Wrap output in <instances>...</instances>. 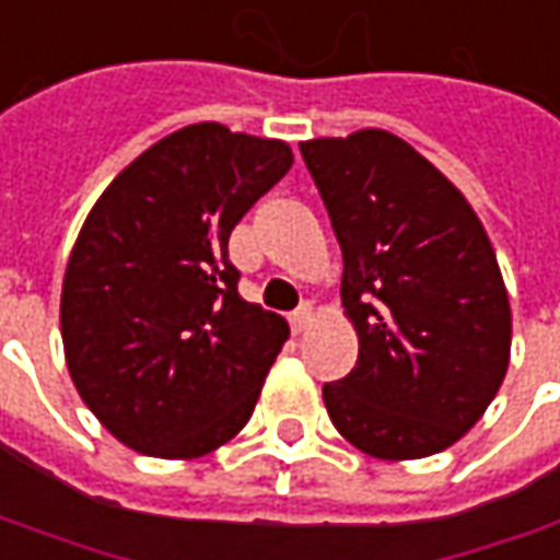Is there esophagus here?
I'll list each match as a JSON object with an SVG mask.
<instances>
[{"label": "esophagus", "instance_id": "obj_1", "mask_svg": "<svg viewBox=\"0 0 560 560\" xmlns=\"http://www.w3.org/2000/svg\"><path fill=\"white\" fill-rule=\"evenodd\" d=\"M288 322H291V330H294V334H303L312 322V303H300V306L288 315Z\"/></svg>", "mask_w": 560, "mask_h": 560}]
</instances>
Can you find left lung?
Instances as JSON below:
<instances>
[{"mask_svg": "<svg viewBox=\"0 0 560 560\" xmlns=\"http://www.w3.org/2000/svg\"><path fill=\"white\" fill-rule=\"evenodd\" d=\"M343 250L359 361L322 386L330 423L376 459L463 439L503 386L512 310L469 201L401 137L368 128L300 143Z\"/></svg>", "mask_w": 560, "mask_h": 560, "instance_id": "obj_1", "label": "left lung"}]
</instances>
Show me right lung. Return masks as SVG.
I'll use <instances>...</instances> for the list:
<instances>
[{
    "instance_id": "add662e5",
    "label": "right lung",
    "mask_w": 560,
    "mask_h": 560,
    "mask_svg": "<svg viewBox=\"0 0 560 560\" xmlns=\"http://www.w3.org/2000/svg\"><path fill=\"white\" fill-rule=\"evenodd\" d=\"M291 147L201 121L137 155L91 208L63 276L72 383L128 447L217 451L248 423L288 322L238 296L230 232Z\"/></svg>"
}]
</instances>
